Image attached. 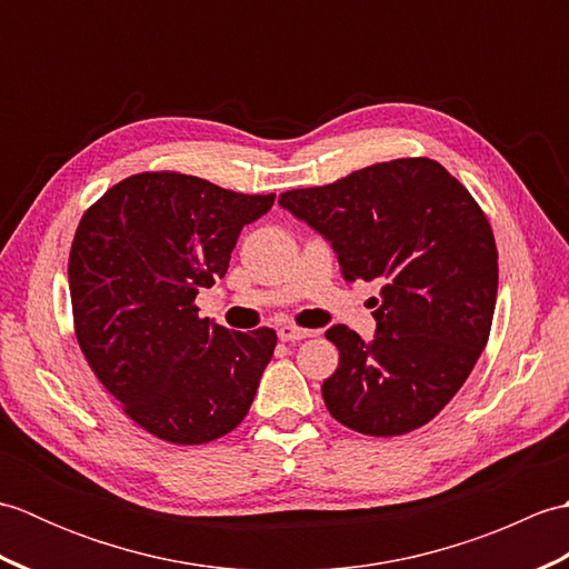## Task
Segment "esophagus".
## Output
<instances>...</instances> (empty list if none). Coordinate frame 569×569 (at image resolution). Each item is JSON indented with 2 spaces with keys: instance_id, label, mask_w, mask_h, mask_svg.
Listing matches in <instances>:
<instances>
[{
  "instance_id": "esophagus-1",
  "label": "esophagus",
  "mask_w": 569,
  "mask_h": 569,
  "mask_svg": "<svg viewBox=\"0 0 569 569\" xmlns=\"http://www.w3.org/2000/svg\"><path fill=\"white\" fill-rule=\"evenodd\" d=\"M318 330H306V328H296V325L286 322L278 328V337H281L283 342H298V340H306V337H316Z\"/></svg>"
}]
</instances>
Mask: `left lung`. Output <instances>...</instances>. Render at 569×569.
<instances>
[{"label":"left lung","instance_id":"obj_1","mask_svg":"<svg viewBox=\"0 0 569 569\" xmlns=\"http://www.w3.org/2000/svg\"><path fill=\"white\" fill-rule=\"evenodd\" d=\"M278 202L332 241L347 281L383 283L371 342L347 325L325 332L340 352L322 383L332 418L373 438L422 428L489 342L499 251L485 210L426 156L286 190Z\"/></svg>","mask_w":569,"mask_h":569}]
</instances>
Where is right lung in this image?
Listing matches in <instances>:
<instances>
[{
  "label": "right lung",
  "mask_w": 569,
  "mask_h": 569,
  "mask_svg": "<svg viewBox=\"0 0 569 569\" xmlns=\"http://www.w3.org/2000/svg\"><path fill=\"white\" fill-rule=\"evenodd\" d=\"M269 196L198 176L143 171L92 202L68 259L72 328L98 381L153 438L204 445L232 432L257 396L276 332H229L198 316L241 227Z\"/></svg>",
  "instance_id": "1"
}]
</instances>
